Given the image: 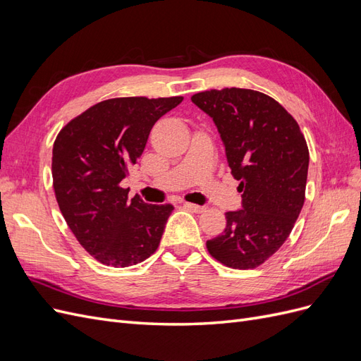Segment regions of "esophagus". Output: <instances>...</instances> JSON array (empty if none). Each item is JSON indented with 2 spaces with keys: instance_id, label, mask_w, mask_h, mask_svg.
Instances as JSON below:
<instances>
[{
  "instance_id": "34e87169",
  "label": "esophagus",
  "mask_w": 361,
  "mask_h": 361,
  "mask_svg": "<svg viewBox=\"0 0 361 361\" xmlns=\"http://www.w3.org/2000/svg\"><path fill=\"white\" fill-rule=\"evenodd\" d=\"M183 206L187 207L188 211H191V212H195V214H200V212H203V211H204V206H199V204L188 203V202H185V203H183Z\"/></svg>"
}]
</instances>
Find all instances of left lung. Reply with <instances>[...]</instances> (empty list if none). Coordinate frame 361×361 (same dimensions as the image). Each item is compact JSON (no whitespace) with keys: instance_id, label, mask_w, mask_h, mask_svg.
I'll use <instances>...</instances> for the list:
<instances>
[{"instance_id":"1","label":"left lung","mask_w":361,"mask_h":361,"mask_svg":"<svg viewBox=\"0 0 361 361\" xmlns=\"http://www.w3.org/2000/svg\"><path fill=\"white\" fill-rule=\"evenodd\" d=\"M218 129L243 192V209L226 212V228L206 243L235 269L264 264L286 241L304 204L309 149L300 126L272 97L248 89L209 90L191 97Z\"/></svg>"}]
</instances>
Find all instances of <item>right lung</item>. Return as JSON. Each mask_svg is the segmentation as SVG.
I'll list each match as a JSON object with an SVG mask.
<instances>
[{"mask_svg":"<svg viewBox=\"0 0 361 361\" xmlns=\"http://www.w3.org/2000/svg\"><path fill=\"white\" fill-rule=\"evenodd\" d=\"M182 99H108L71 120L56 138L52 180L60 211L87 253L106 267L135 265L159 245L173 206L129 199L120 183L157 120Z\"/></svg>","mask_w":361,"mask_h":361,"instance_id":"obj_1","label":"right lung"}]
</instances>
